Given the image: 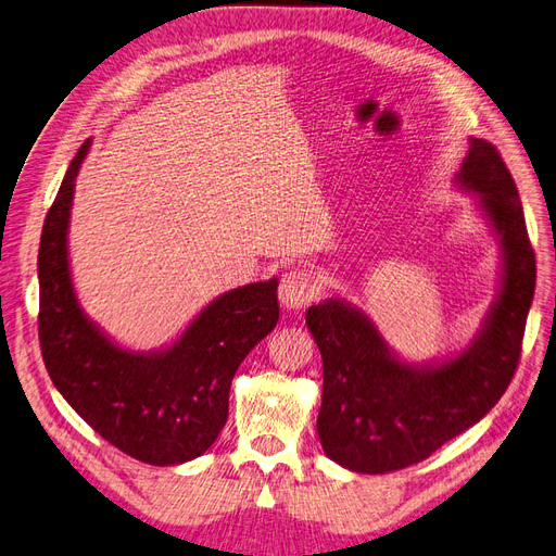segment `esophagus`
<instances>
[{"label":"esophagus","mask_w":556,"mask_h":556,"mask_svg":"<svg viewBox=\"0 0 556 556\" xmlns=\"http://www.w3.org/2000/svg\"><path fill=\"white\" fill-rule=\"evenodd\" d=\"M278 296L282 308L288 311H304L311 301L317 296L315 280L304 268H292V271L280 278Z\"/></svg>","instance_id":"1"}]
</instances>
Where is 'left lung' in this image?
Returning <instances> with one entry per match:
<instances>
[{
    "instance_id": "obj_1",
    "label": "left lung",
    "mask_w": 556,
    "mask_h": 556,
    "mask_svg": "<svg viewBox=\"0 0 556 556\" xmlns=\"http://www.w3.org/2000/svg\"><path fill=\"white\" fill-rule=\"evenodd\" d=\"M454 185L478 197L501 250V288L462 352L422 364L401 359L374 319L339 296L306 313L325 368L319 443L331 462L355 473H390L427 459L478 425L515 376L535 290L517 185L484 139H470Z\"/></svg>"
}]
</instances>
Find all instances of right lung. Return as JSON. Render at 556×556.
<instances>
[{"label":"right lung","mask_w":556,"mask_h":556,"mask_svg":"<svg viewBox=\"0 0 556 556\" xmlns=\"http://www.w3.org/2000/svg\"><path fill=\"white\" fill-rule=\"evenodd\" d=\"M80 146L50 206L39 245V341L64 401L129 457L174 466L201 457L223 431L233 374L278 323V278L215 296L172 345H117L80 308L70 268Z\"/></svg>","instance_id":"right-lung-1"}]
</instances>
